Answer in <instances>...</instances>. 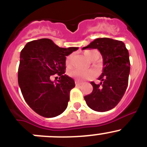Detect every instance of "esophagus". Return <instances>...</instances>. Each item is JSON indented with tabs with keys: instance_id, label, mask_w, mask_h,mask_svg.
I'll return each instance as SVG.
<instances>
[{
	"instance_id": "obj_1",
	"label": "esophagus",
	"mask_w": 147,
	"mask_h": 147,
	"mask_svg": "<svg viewBox=\"0 0 147 147\" xmlns=\"http://www.w3.org/2000/svg\"><path fill=\"white\" fill-rule=\"evenodd\" d=\"M75 83H76V86H80V85L82 84V82H78V81H76V82H75Z\"/></svg>"
}]
</instances>
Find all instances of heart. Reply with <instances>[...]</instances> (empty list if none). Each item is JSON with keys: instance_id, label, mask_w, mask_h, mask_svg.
<instances>
[{"instance_id": "b5f03b06", "label": "heart", "mask_w": 147, "mask_h": 147, "mask_svg": "<svg viewBox=\"0 0 147 147\" xmlns=\"http://www.w3.org/2000/svg\"><path fill=\"white\" fill-rule=\"evenodd\" d=\"M84 55H85L87 59L89 61H97L100 58V53L97 50H86L84 53ZM71 61V55H68L65 58V65L67 66H70ZM68 75L76 79L79 82H82L86 79H90L95 76V72L92 70H80L77 68H73L68 71Z\"/></svg>"}]
</instances>
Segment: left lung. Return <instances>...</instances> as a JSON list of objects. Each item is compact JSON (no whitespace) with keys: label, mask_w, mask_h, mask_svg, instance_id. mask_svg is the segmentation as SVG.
I'll use <instances>...</instances> for the list:
<instances>
[{"label":"left lung","mask_w":147,"mask_h":147,"mask_svg":"<svg viewBox=\"0 0 147 147\" xmlns=\"http://www.w3.org/2000/svg\"><path fill=\"white\" fill-rule=\"evenodd\" d=\"M97 49L103 59L101 81L99 84L92 82L93 91L85 96L88 107L97 112L114 108L125 94L130 73L129 53L122 41L103 37L92 41L85 49Z\"/></svg>","instance_id":"8db88e82"}]
</instances>
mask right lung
<instances>
[{
	"label": "right lung",
	"instance_id": "obj_1",
	"mask_svg": "<svg viewBox=\"0 0 147 147\" xmlns=\"http://www.w3.org/2000/svg\"><path fill=\"white\" fill-rule=\"evenodd\" d=\"M78 47H60L50 39L29 42L20 54L18 82L28 105L45 118H53L63 113L69 101L70 91L74 80L65 74V56ZM58 73L59 79L51 77Z\"/></svg>",
	"mask_w": 147,
	"mask_h": 147
}]
</instances>
